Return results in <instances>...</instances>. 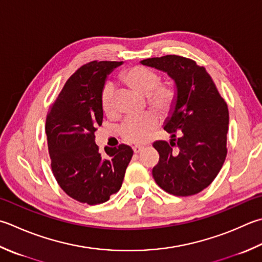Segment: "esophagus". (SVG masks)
I'll use <instances>...</instances> for the list:
<instances>
[{
  "label": "esophagus",
  "instance_id": "esophagus-1",
  "mask_svg": "<svg viewBox=\"0 0 262 262\" xmlns=\"http://www.w3.org/2000/svg\"><path fill=\"white\" fill-rule=\"evenodd\" d=\"M143 146H141V145H135V146H133V151H134L135 153H140L142 150H143Z\"/></svg>",
  "mask_w": 262,
  "mask_h": 262
}]
</instances>
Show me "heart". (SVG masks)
Listing matches in <instances>:
<instances>
[{
	"label": "heart",
	"instance_id": "obj_1",
	"mask_svg": "<svg viewBox=\"0 0 262 262\" xmlns=\"http://www.w3.org/2000/svg\"><path fill=\"white\" fill-rule=\"evenodd\" d=\"M120 78L137 93L145 95L147 104L161 115H168L172 111L177 101V92L172 84L160 81V76L156 71L136 64L122 71ZM100 104L104 115L107 117L115 115V87L109 81L102 87ZM159 122L160 117L156 111L128 116L121 122L119 134L128 143H142L146 140L150 132L159 126Z\"/></svg>",
	"mask_w": 262,
	"mask_h": 262
}]
</instances>
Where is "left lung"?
Segmentation results:
<instances>
[{"instance_id":"8db88e82","label":"left lung","mask_w":262,"mask_h":262,"mask_svg":"<svg viewBox=\"0 0 262 262\" xmlns=\"http://www.w3.org/2000/svg\"><path fill=\"white\" fill-rule=\"evenodd\" d=\"M175 80L177 101L165 130L171 141H157L159 162L152 169L156 183L176 196H189L208 187L227 156L228 107L204 67L179 55L142 61Z\"/></svg>"}]
</instances>
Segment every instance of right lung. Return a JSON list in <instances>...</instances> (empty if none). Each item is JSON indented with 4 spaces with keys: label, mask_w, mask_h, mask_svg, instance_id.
<instances>
[{
    "label": "right lung",
    "mask_w": 262,
    "mask_h": 262,
    "mask_svg": "<svg viewBox=\"0 0 262 262\" xmlns=\"http://www.w3.org/2000/svg\"><path fill=\"white\" fill-rule=\"evenodd\" d=\"M122 62L91 61L66 81L46 116L45 133L53 176L63 192L90 206L106 202L121 187L133 157L130 146L105 147L102 156L94 133L102 125L100 94L106 75Z\"/></svg>",
    "instance_id": "1"
}]
</instances>
